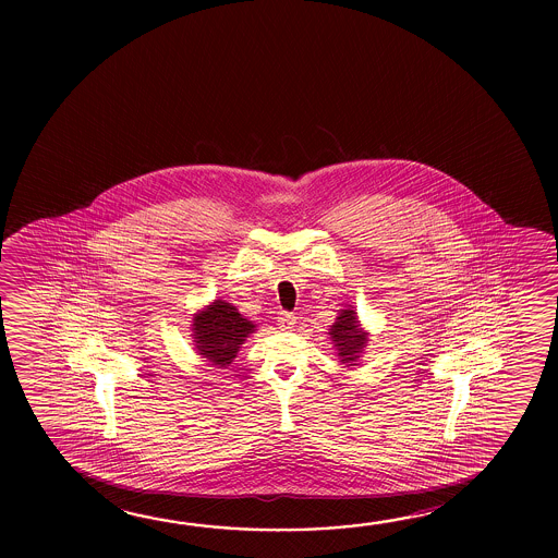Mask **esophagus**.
I'll return each mask as SVG.
<instances>
[{"label": "esophagus", "instance_id": "1", "mask_svg": "<svg viewBox=\"0 0 558 558\" xmlns=\"http://www.w3.org/2000/svg\"><path fill=\"white\" fill-rule=\"evenodd\" d=\"M278 325H280V329L282 330H292L293 327H295V317H293L292 313L282 311V313L278 315Z\"/></svg>", "mask_w": 558, "mask_h": 558}]
</instances>
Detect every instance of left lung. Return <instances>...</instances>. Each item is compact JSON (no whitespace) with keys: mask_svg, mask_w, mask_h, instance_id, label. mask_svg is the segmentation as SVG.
<instances>
[{"mask_svg":"<svg viewBox=\"0 0 558 558\" xmlns=\"http://www.w3.org/2000/svg\"><path fill=\"white\" fill-rule=\"evenodd\" d=\"M329 335L332 347L337 348L338 360L347 367L357 366L369 342V332L362 327L352 305L338 310V317L330 325Z\"/></svg>","mask_w":558,"mask_h":558,"instance_id":"left-lung-1","label":"left lung"}]
</instances>
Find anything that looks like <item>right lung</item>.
I'll return each instance as SVG.
<instances>
[{
    "label": "right lung",
    "mask_w": 558,
    "mask_h": 558,
    "mask_svg": "<svg viewBox=\"0 0 558 558\" xmlns=\"http://www.w3.org/2000/svg\"><path fill=\"white\" fill-rule=\"evenodd\" d=\"M191 330L196 354L206 357L211 366L228 367L256 325L243 317L233 303L220 298L194 313Z\"/></svg>",
    "instance_id": "add662e5"
}]
</instances>
